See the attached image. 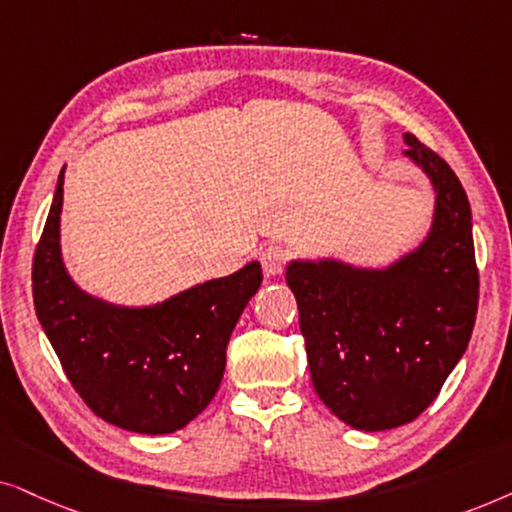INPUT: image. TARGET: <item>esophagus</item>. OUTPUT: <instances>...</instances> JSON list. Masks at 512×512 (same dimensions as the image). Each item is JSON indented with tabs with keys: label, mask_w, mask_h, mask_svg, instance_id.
I'll list each match as a JSON object with an SVG mask.
<instances>
[{
	"label": "esophagus",
	"mask_w": 512,
	"mask_h": 512,
	"mask_svg": "<svg viewBox=\"0 0 512 512\" xmlns=\"http://www.w3.org/2000/svg\"><path fill=\"white\" fill-rule=\"evenodd\" d=\"M260 262H262L264 274L278 276V274H283L285 262H288V252H285L281 245H269V248L262 250Z\"/></svg>",
	"instance_id": "34e87169"
}]
</instances>
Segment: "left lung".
I'll return each mask as SVG.
<instances>
[{"label": "left lung", "mask_w": 512, "mask_h": 512, "mask_svg": "<svg viewBox=\"0 0 512 512\" xmlns=\"http://www.w3.org/2000/svg\"><path fill=\"white\" fill-rule=\"evenodd\" d=\"M431 177V234L386 269L320 260L285 271L320 400L358 431L410 424L438 398L473 335L480 276L470 203L433 149L405 133Z\"/></svg>", "instance_id": "left-lung-1"}]
</instances>
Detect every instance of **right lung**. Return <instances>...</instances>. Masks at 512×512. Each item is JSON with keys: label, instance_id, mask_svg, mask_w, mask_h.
Returning <instances> with one entry per match:
<instances>
[{"label": "right lung", "instance_id": "right-lung-1", "mask_svg": "<svg viewBox=\"0 0 512 512\" xmlns=\"http://www.w3.org/2000/svg\"><path fill=\"white\" fill-rule=\"evenodd\" d=\"M63 182L65 168L34 250L39 323L93 414L133 433H173L199 417L220 388L229 337L262 283L260 262L154 306L102 302L74 285L60 257Z\"/></svg>", "mask_w": 512, "mask_h": 512}]
</instances>
